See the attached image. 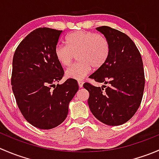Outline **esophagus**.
Masks as SVG:
<instances>
[{
  "mask_svg": "<svg viewBox=\"0 0 159 159\" xmlns=\"http://www.w3.org/2000/svg\"><path fill=\"white\" fill-rule=\"evenodd\" d=\"M78 86H79V88H82L83 87V84H84V81H78Z\"/></svg>",
  "mask_w": 159,
  "mask_h": 159,
  "instance_id": "34e87169",
  "label": "esophagus"
}]
</instances>
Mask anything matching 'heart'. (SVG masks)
<instances>
[{"mask_svg": "<svg viewBox=\"0 0 159 159\" xmlns=\"http://www.w3.org/2000/svg\"><path fill=\"white\" fill-rule=\"evenodd\" d=\"M66 46L57 45L54 49L56 60L63 67L71 64L77 54L79 62L65 71L66 78L81 81L91 71L103 66L110 54V44L107 38L100 34L77 30L65 39Z\"/></svg>", "mask_w": 159, "mask_h": 159, "instance_id": "heart-1", "label": "heart"}]
</instances>
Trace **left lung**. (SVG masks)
<instances>
[{
	"instance_id": "obj_1",
	"label": "left lung",
	"mask_w": 159,
	"mask_h": 159,
	"mask_svg": "<svg viewBox=\"0 0 159 159\" xmlns=\"http://www.w3.org/2000/svg\"><path fill=\"white\" fill-rule=\"evenodd\" d=\"M110 44V54L90 78L108 84L103 88L84 83L91 113L108 125H120L132 118L142 102L145 89L143 62L139 49L127 34L108 26L96 28Z\"/></svg>"
}]
</instances>
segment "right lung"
<instances>
[{
    "label": "right lung",
    "mask_w": 159,
    "mask_h": 159,
    "mask_svg": "<svg viewBox=\"0 0 159 159\" xmlns=\"http://www.w3.org/2000/svg\"><path fill=\"white\" fill-rule=\"evenodd\" d=\"M62 30L39 28L19 44L13 57L11 85L24 118L34 127L51 129L61 124L78 91L76 80L55 85L64 75L54 49Z\"/></svg>",
    "instance_id": "obj_1"
}]
</instances>
